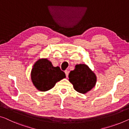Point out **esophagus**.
I'll return each mask as SVG.
<instances>
[{
	"label": "esophagus",
	"instance_id": "esophagus-1",
	"mask_svg": "<svg viewBox=\"0 0 129 129\" xmlns=\"http://www.w3.org/2000/svg\"><path fill=\"white\" fill-rule=\"evenodd\" d=\"M65 74L66 75V76L68 77V74H69V71L68 70H65Z\"/></svg>",
	"mask_w": 129,
	"mask_h": 129
}]
</instances>
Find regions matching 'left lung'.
I'll list each match as a JSON object with an SVG mask.
<instances>
[{
	"label": "left lung",
	"instance_id": "1",
	"mask_svg": "<svg viewBox=\"0 0 129 129\" xmlns=\"http://www.w3.org/2000/svg\"><path fill=\"white\" fill-rule=\"evenodd\" d=\"M69 81L74 89L82 94H86L94 87L97 76L86 64H77L74 70L69 74Z\"/></svg>",
	"mask_w": 129,
	"mask_h": 129
}]
</instances>
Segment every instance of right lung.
I'll list each match as a JSON object with an SVG mask.
<instances>
[{"instance_id": "1", "label": "right lung", "mask_w": 129, "mask_h": 129, "mask_svg": "<svg viewBox=\"0 0 129 129\" xmlns=\"http://www.w3.org/2000/svg\"><path fill=\"white\" fill-rule=\"evenodd\" d=\"M30 76L35 87L40 91L50 90L57 82L66 77L59 67H53L47 58L39 59L35 63Z\"/></svg>"}]
</instances>
